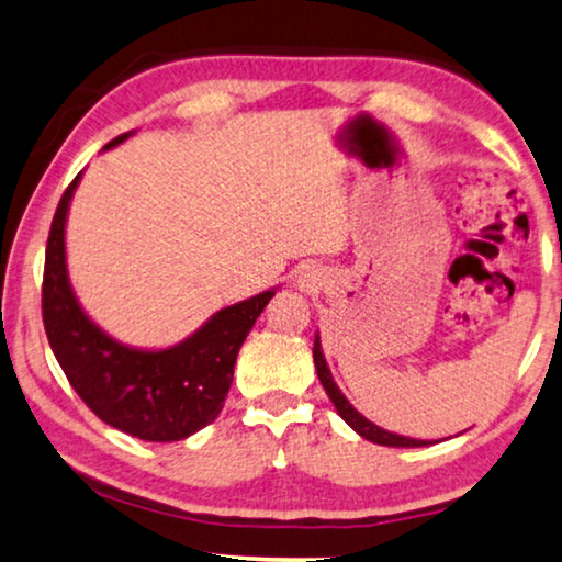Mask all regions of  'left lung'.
I'll use <instances>...</instances> for the list:
<instances>
[{
  "instance_id": "1",
  "label": "left lung",
  "mask_w": 562,
  "mask_h": 562,
  "mask_svg": "<svg viewBox=\"0 0 562 562\" xmlns=\"http://www.w3.org/2000/svg\"><path fill=\"white\" fill-rule=\"evenodd\" d=\"M314 364H316V375H319V382L327 390L329 401L335 403V408L349 428H355L357 434L362 438H368L372 443H380V446H395V449H416V446H430L436 441H420V438H408V436H397V434H390V430L375 426V423L368 420L362 416V413H357L352 408V403L347 401L345 395H341V390L337 387L335 378H331V372L327 368V360H324V352H322V341H319V331H316L314 337Z\"/></svg>"
}]
</instances>
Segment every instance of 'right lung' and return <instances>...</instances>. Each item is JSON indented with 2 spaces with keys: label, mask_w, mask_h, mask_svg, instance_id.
<instances>
[{
  "label": "right lung",
  "mask_w": 562,
  "mask_h": 562,
  "mask_svg": "<svg viewBox=\"0 0 562 562\" xmlns=\"http://www.w3.org/2000/svg\"><path fill=\"white\" fill-rule=\"evenodd\" d=\"M121 134L105 149L126 142ZM80 175L63 192L45 250L43 322L55 360L83 403L109 426L142 441H182L223 411L235 357L276 289L215 312L202 327L167 349L128 347L78 304L65 261V221Z\"/></svg>",
  "instance_id": "right-lung-1"
}]
</instances>
